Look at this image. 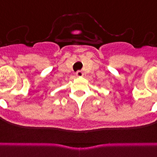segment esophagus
<instances>
[{
    "label": "esophagus",
    "instance_id": "34e87169",
    "mask_svg": "<svg viewBox=\"0 0 157 157\" xmlns=\"http://www.w3.org/2000/svg\"><path fill=\"white\" fill-rule=\"evenodd\" d=\"M76 75H77V77H82L83 76V73H82V71H77V73H76Z\"/></svg>",
    "mask_w": 157,
    "mask_h": 157
}]
</instances>
